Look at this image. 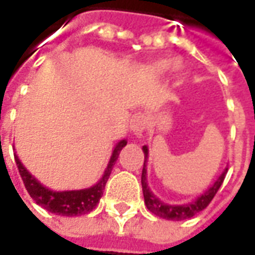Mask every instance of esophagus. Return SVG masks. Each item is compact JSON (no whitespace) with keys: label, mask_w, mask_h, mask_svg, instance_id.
Returning a JSON list of instances; mask_svg holds the SVG:
<instances>
[{"label":"esophagus","mask_w":255,"mask_h":255,"mask_svg":"<svg viewBox=\"0 0 255 255\" xmlns=\"http://www.w3.org/2000/svg\"><path fill=\"white\" fill-rule=\"evenodd\" d=\"M147 126V117L144 116L143 113H135L131 117V122H129V128L133 133L139 135L140 132H143L144 128Z\"/></svg>","instance_id":"34e87169"}]
</instances>
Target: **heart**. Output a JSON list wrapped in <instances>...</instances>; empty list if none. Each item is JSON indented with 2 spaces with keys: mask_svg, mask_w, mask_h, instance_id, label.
Instances as JSON below:
<instances>
[{
  "mask_svg": "<svg viewBox=\"0 0 255 255\" xmlns=\"http://www.w3.org/2000/svg\"><path fill=\"white\" fill-rule=\"evenodd\" d=\"M172 61L171 60H161V61H157V63L153 64V71L154 72H165V71H168L169 68L172 67Z\"/></svg>",
  "mask_w": 255,
  "mask_h": 255,
  "instance_id": "b5f03b06",
  "label": "heart"
}]
</instances>
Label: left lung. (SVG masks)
Listing matches in <instances>:
<instances>
[{
	"label": "left lung",
	"mask_w": 255,
	"mask_h": 255,
	"mask_svg": "<svg viewBox=\"0 0 255 255\" xmlns=\"http://www.w3.org/2000/svg\"><path fill=\"white\" fill-rule=\"evenodd\" d=\"M143 153L144 162L143 169H142V190H143L144 203H146V208L149 209L151 213L158 216L161 219L180 221V220L191 219L192 216L199 213L201 210H203L209 203L212 202V199L217 194L219 188L221 187V184L224 182V177L227 175V171H228V169H225L220 175L219 179L206 191L203 192L202 195H199L195 201L186 203V205H169V203L162 202L160 198H157L153 192L150 191L149 186H147V177H146V173H147L146 172V162H147V158H149V149H147V146H143Z\"/></svg>",
	"instance_id": "left-lung-1"
}]
</instances>
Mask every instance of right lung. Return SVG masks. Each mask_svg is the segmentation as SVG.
Masks as SVG:
<instances>
[{
	"mask_svg": "<svg viewBox=\"0 0 255 255\" xmlns=\"http://www.w3.org/2000/svg\"><path fill=\"white\" fill-rule=\"evenodd\" d=\"M126 144H127V140H124V139L116 144V147L112 153L109 164H108L105 172H104V176L101 177L100 182L94 184L93 187L84 188V190L53 191L50 188L45 187L42 183L38 182L35 177L25 169L17 155L14 157V161H16L20 176L23 179V183H24L30 197L39 206L49 210L50 213L73 217V216H82V214L89 213L98 205L101 197L104 194V190H105L106 182L111 176L112 169L116 164L120 151Z\"/></svg>",
	"mask_w": 255,
	"mask_h": 255,
	"instance_id": "obj_1",
	"label": "right lung"
}]
</instances>
